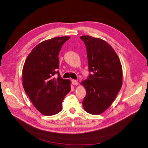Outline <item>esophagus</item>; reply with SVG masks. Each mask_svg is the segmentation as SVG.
<instances>
[{
    "mask_svg": "<svg viewBox=\"0 0 148 148\" xmlns=\"http://www.w3.org/2000/svg\"><path fill=\"white\" fill-rule=\"evenodd\" d=\"M71 83H72L73 85H77L78 84V81L75 79H72L71 80Z\"/></svg>",
    "mask_w": 148,
    "mask_h": 148,
    "instance_id": "1",
    "label": "esophagus"
}]
</instances>
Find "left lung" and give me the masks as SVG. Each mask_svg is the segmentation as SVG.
Segmentation results:
<instances>
[{"mask_svg":"<svg viewBox=\"0 0 148 148\" xmlns=\"http://www.w3.org/2000/svg\"><path fill=\"white\" fill-rule=\"evenodd\" d=\"M86 48L89 74L82 83L86 91L82 104L88 113L98 115L111 105L122 85V68L117 53L104 40L80 37Z\"/></svg>","mask_w":148,"mask_h":148,"instance_id":"obj_1","label":"left lung"}]
</instances>
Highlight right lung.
Listing matches in <instances>:
<instances>
[{"label":"right lung","instance_id":"obj_1","mask_svg":"<svg viewBox=\"0 0 148 148\" xmlns=\"http://www.w3.org/2000/svg\"><path fill=\"white\" fill-rule=\"evenodd\" d=\"M69 36L56 37L36 46L25 60L22 72L23 86L34 107L45 115L62 110V103L70 91L69 79L59 74V53ZM58 75L56 79L53 77Z\"/></svg>","mask_w":148,"mask_h":148}]
</instances>
